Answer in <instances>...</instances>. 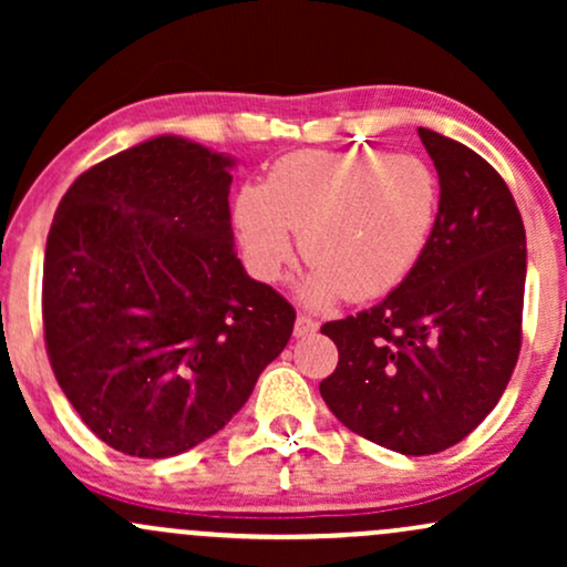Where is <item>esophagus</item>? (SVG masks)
<instances>
[{
  "mask_svg": "<svg viewBox=\"0 0 567 567\" xmlns=\"http://www.w3.org/2000/svg\"><path fill=\"white\" fill-rule=\"evenodd\" d=\"M292 333H296V338H303V336L317 333V322L309 320V317L298 315V317H296V330H292Z\"/></svg>",
  "mask_w": 567,
  "mask_h": 567,
  "instance_id": "34e87169",
  "label": "esophagus"
}]
</instances>
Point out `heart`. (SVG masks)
Here are the masks:
<instances>
[{"label":"heart","mask_w":567,"mask_h":567,"mask_svg":"<svg viewBox=\"0 0 567 567\" xmlns=\"http://www.w3.org/2000/svg\"><path fill=\"white\" fill-rule=\"evenodd\" d=\"M440 213V181L419 154L379 148L285 154L261 186L234 199V229L250 271L277 282L296 258L292 231L311 271L303 301L392 292L424 256Z\"/></svg>","instance_id":"1"}]
</instances>
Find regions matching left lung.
Listing matches in <instances>:
<instances>
[{"instance_id": "8db88e82", "label": "left lung", "mask_w": 567, "mask_h": 567, "mask_svg": "<svg viewBox=\"0 0 567 567\" xmlns=\"http://www.w3.org/2000/svg\"><path fill=\"white\" fill-rule=\"evenodd\" d=\"M440 213L419 266L373 309L324 322L338 368L322 400L351 432L402 455L455 445L498 405L519 354L525 226L509 186L464 143L419 127Z\"/></svg>"}]
</instances>
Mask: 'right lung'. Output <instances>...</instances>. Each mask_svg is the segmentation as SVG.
Returning <instances> with one entry per match:
<instances>
[{
    "label": "right lung",
    "instance_id": "obj_1",
    "mask_svg": "<svg viewBox=\"0 0 567 567\" xmlns=\"http://www.w3.org/2000/svg\"><path fill=\"white\" fill-rule=\"evenodd\" d=\"M234 165L157 135L90 167L58 205L44 343L63 394L114 451L167 458L213 437L288 347L296 311L234 252Z\"/></svg>",
    "mask_w": 567,
    "mask_h": 567
}]
</instances>
